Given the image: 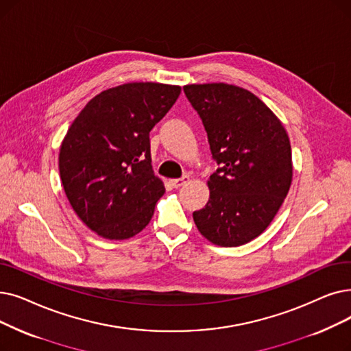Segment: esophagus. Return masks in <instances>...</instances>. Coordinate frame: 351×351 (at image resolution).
Segmentation results:
<instances>
[{
    "label": "esophagus",
    "mask_w": 351,
    "mask_h": 351,
    "mask_svg": "<svg viewBox=\"0 0 351 351\" xmlns=\"http://www.w3.org/2000/svg\"><path fill=\"white\" fill-rule=\"evenodd\" d=\"M188 180H189V178H188V176H184V178H179V179H171L169 184H171L173 188H180V186L186 185Z\"/></svg>",
    "instance_id": "1"
}]
</instances>
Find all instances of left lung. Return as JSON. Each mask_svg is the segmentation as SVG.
I'll list each match as a JSON object with an SVG mask.
<instances>
[{"label": "left lung", "instance_id": "obj_1", "mask_svg": "<svg viewBox=\"0 0 351 351\" xmlns=\"http://www.w3.org/2000/svg\"><path fill=\"white\" fill-rule=\"evenodd\" d=\"M219 167L209 201L193 212L199 232L219 247H239L276 218L293 180L291 145L280 119L251 91L226 83L186 84Z\"/></svg>", "mask_w": 351, "mask_h": 351}]
</instances>
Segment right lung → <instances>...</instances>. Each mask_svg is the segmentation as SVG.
I'll list each match as a JSON object with an SVG mask.
<instances>
[{
  "label": "right lung",
  "mask_w": 351,
  "mask_h": 351,
  "mask_svg": "<svg viewBox=\"0 0 351 351\" xmlns=\"http://www.w3.org/2000/svg\"><path fill=\"white\" fill-rule=\"evenodd\" d=\"M180 86L141 82L101 91L73 120L60 146L67 199L106 239L139 234L165 193L152 171L149 133L171 110Z\"/></svg>",
  "instance_id": "add662e5"
}]
</instances>
